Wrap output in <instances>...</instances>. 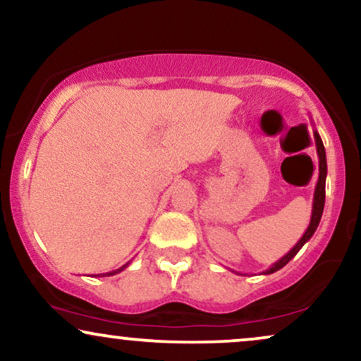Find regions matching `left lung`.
I'll return each instance as SVG.
<instances>
[{"instance_id": "obj_1", "label": "left lung", "mask_w": 361, "mask_h": 361, "mask_svg": "<svg viewBox=\"0 0 361 361\" xmlns=\"http://www.w3.org/2000/svg\"><path fill=\"white\" fill-rule=\"evenodd\" d=\"M313 135H314V145H317V153H318V161H320V165H318V171H320V175H318V181H317V186H314V195H313V208H312V218H310V225L307 228V231H305L302 238L298 240V243H296L293 248L290 250L288 253L285 255V257L278 259L276 263H273L268 270L263 271V275H271V273H275L280 270V268L285 267L286 263L290 262L291 258L295 257L296 253L302 250V246L307 243V241L312 238L314 231H317L318 228V223L322 220V214H323V207H325V181H326V153H325V147H323V141L320 138V135H318L317 130H313Z\"/></svg>"}]
</instances>
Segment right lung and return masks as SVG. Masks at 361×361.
<instances>
[{
    "mask_svg": "<svg viewBox=\"0 0 361 361\" xmlns=\"http://www.w3.org/2000/svg\"><path fill=\"white\" fill-rule=\"evenodd\" d=\"M126 267H128V263H126V264H123V267H121V268H118V270H115V271H109V273H106V275H102V276H111V275H116V273H120V271L125 270Z\"/></svg>",
    "mask_w": 361,
    "mask_h": 361,
    "instance_id": "add662e5",
    "label": "right lung"
}]
</instances>
